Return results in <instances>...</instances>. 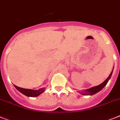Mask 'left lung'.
Segmentation results:
<instances>
[{"label": "left lung", "mask_w": 120, "mask_h": 120, "mask_svg": "<svg viewBox=\"0 0 120 120\" xmlns=\"http://www.w3.org/2000/svg\"><path fill=\"white\" fill-rule=\"evenodd\" d=\"M112 71L111 72V73H110V74L109 75V76L107 78L106 80H105V81H104V82H102L101 84L98 85V86H93V87L89 88V89L86 90L84 92L81 93V94H83V95H93V94H95L96 93L99 92V91H101V90L106 85V84L107 83V82H108L109 80L110 79V78L111 77L112 74Z\"/></svg>", "instance_id": "left-lung-1"}]
</instances>
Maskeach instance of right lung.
<instances>
[{"label": "right lung", "instance_id": "right-lung-1", "mask_svg": "<svg viewBox=\"0 0 120 120\" xmlns=\"http://www.w3.org/2000/svg\"><path fill=\"white\" fill-rule=\"evenodd\" d=\"M14 86L21 93H22L23 94L27 96H29V97H36V96H38L45 91L44 88H40L38 90H34L31 89H26V88H20V87L15 85H14Z\"/></svg>", "mask_w": 120, "mask_h": 120}]
</instances>
